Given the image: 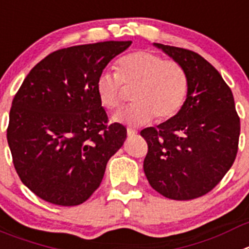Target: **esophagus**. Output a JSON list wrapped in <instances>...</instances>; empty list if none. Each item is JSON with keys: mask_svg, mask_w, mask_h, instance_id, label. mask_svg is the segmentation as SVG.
<instances>
[{"mask_svg": "<svg viewBox=\"0 0 249 249\" xmlns=\"http://www.w3.org/2000/svg\"><path fill=\"white\" fill-rule=\"evenodd\" d=\"M137 134L136 129H132V128H127V136L128 137H134Z\"/></svg>", "mask_w": 249, "mask_h": 249, "instance_id": "1", "label": "esophagus"}]
</instances>
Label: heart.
<instances>
[{
	"mask_svg": "<svg viewBox=\"0 0 249 249\" xmlns=\"http://www.w3.org/2000/svg\"><path fill=\"white\" fill-rule=\"evenodd\" d=\"M116 72L102 71L96 80V93L105 108L117 111L126 89H134L136 104L122 109L113 120L129 126H143L154 118L168 121L180 112L189 90V77L181 64L165 60L149 50H137L118 59Z\"/></svg>",
	"mask_w": 249,
	"mask_h": 249,
	"instance_id": "heart-1",
	"label": "heart"
}]
</instances>
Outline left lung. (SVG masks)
Instances as JSON below:
<instances>
[{"mask_svg": "<svg viewBox=\"0 0 249 249\" xmlns=\"http://www.w3.org/2000/svg\"><path fill=\"white\" fill-rule=\"evenodd\" d=\"M154 45L184 67L189 90L175 117L141 131L148 144L143 169L160 195L193 200L210 193L230 170L241 123L231 89L209 61L191 50Z\"/></svg>", "mask_w": 249, "mask_h": 249, "instance_id": "left-lung-1", "label": "left lung"}]
</instances>
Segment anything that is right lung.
I'll return each mask as SVG.
<instances>
[{"instance_id":"add662e5","label":"right lung","mask_w":249,"mask_h":249,"mask_svg":"<svg viewBox=\"0 0 249 249\" xmlns=\"http://www.w3.org/2000/svg\"><path fill=\"white\" fill-rule=\"evenodd\" d=\"M126 42L75 45L50 53L15 95L7 141L18 177L38 197L59 206L83 204L100 186L107 161L127 129L108 123L96 80Z\"/></svg>"}]
</instances>
